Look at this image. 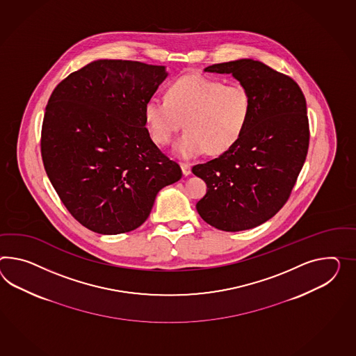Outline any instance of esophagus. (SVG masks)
Instances as JSON below:
<instances>
[{
	"label": "esophagus",
	"mask_w": 356,
	"mask_h": 356,
	"mask_svg": "<svg viewBox=\"0 0 356 356\" xmlns=\"http://www.w3.org/2000/svg\"><path fill=\"white\" fill-rule=\"evenodd\" d=\"M181 169H182V173L184 177H187V175L191 174V165L190 164L182 163V164H181Z\"/></svg>",
	"instance_id": "esophagus-1"
}]
</instances>
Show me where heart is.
<instances>
[{
  "label": "heart",
  "mask_w": 356,
  "mask_h": 356,
  "mask_svg": "<svg viewBox=\"0 0 356 356\" xmlns=\"http://www.w3.org/2000/svg\"><path fill=\"white\" fill-rule=\"evenodd\" d=\"M252 113L250 94L238 83L223 85L200 73H187L170 83L165 99H149L145 106L148 133L165 146L181 130L174 154L193 159L220 155L235 146L245 131Z\"/></svg>",
  "instance_id": "obj_1"
}]
</instances>
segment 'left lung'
Wrapping results in <instances>:
<instances>
[{
  "label": "left lung",
  "mask_w": 356,
  "mask_h": 356,
  "mask_svg": "<svg viewBox=\"0 0 356 356\" xmlns=\"http://www.w3.org/2000/svg\"><path fill=\"white\" fill-rule=\"evenodd\" d=\"M204 71L231 73L250 94L252 113L235 146L192 168L208 187L196 209L222 231L257 227L283 208L306 160L310 130L305 95L289 76L259 60L238 59Z\"/></svg>",
  "instance_id": "8db88e82"
}]
</instances>
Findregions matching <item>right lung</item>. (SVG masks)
<instances>
[{
  "label": "right lung",
  "instance_id": "right-lung-1",
  "mask_svg": "<svg viewBox=\"0 0 356 356\" xmlns=\"http://www.w3.org/2000/svg\"><path fill=\"white\" fill-rule=\"evenodd\" d=\"M168 73L164 65L99 59L59 82L46 106L41 155L64 207L103 235L145 223L179 165L156 146L145 106Z\"/></svg>",
  "mask_w": 356,
  "mask_h": 356
}]
</instances>
